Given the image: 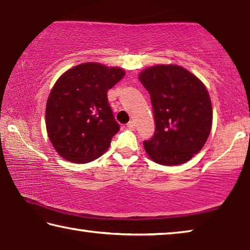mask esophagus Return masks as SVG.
I'll return each instance as SVG.
<instances>
[{
	"label": "esophagus",
	"instance_id": "34e87169",
	"mask_svg": "<svg viewBox=\"0 0 250 250\" xmlns=\"http://www.w3.org/2000/svg\"><path fill=\"white\" fill-rule=\"evenodd\" d=\"M126 128L130 130H133V129H135V124L133 121H129L128 124H126Z\"/></svg>",
	"mask_w": 250,
	"mask_h": 250
}]
</instances>
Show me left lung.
I'll return each instance as SVG.
<instances>
[{
    "label": "left lung",
    "mask_w": 250,
    "mask_h": 250,
    "mask_svg": "<svg viewBox=\"0 0 250 250\" xmlns=\"http://www.w3.org/2000/svg\"><path fill=\"white\" fill-rule=\"evenodd\" d=\"M141 83L150 94L155 130L143 141L146 153L162 166L191 160L208 138L213 110L208 91L183 67L158 65L142 71Z\"/></svg>",
    "instance_id": "1"
}]
</instances>
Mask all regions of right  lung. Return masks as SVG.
<instances>
[{
	"label": "right lung",
	"mask_w": 250,
	"mask_h": 250,
	"mask_svg": "<svg viewBox=\"0 0 250 250\" xmlns=\"http://www.w3.org/2000/svg\"><path fill=\"white\" fill-rule=\"evenodd\" d=\"M124 76L118 67L86 62L59 77L46 104V129L59 155L87 163L108 150L120 125L107 92Z\"/></svg>",
	"instance_id": "right-lung-1"
}]
</instances>
